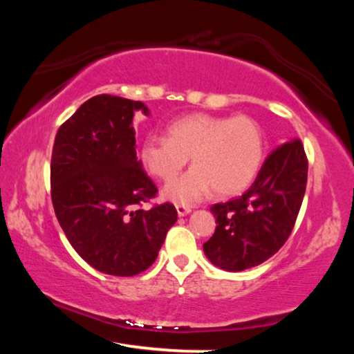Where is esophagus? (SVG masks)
<instances>
[{"label":"esophagus","instance_id":"obj_1","mask_svg":"<svg viewBox=\"0 0 354 354\" xmlns=\"http://www.w3.org/2000/svg\"><path fill=\"white\" fill-rule=\"evenodd\" d=\"M176 211H178V215H179V217H184V215H187V214H190V212H192V209H190L189 206H181V205H178V206H176Z\"/></svg>","mask_w":354,"mask_h":354}]
</instances>
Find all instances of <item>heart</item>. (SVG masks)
<instances>
[{
    "label": "heart",
    "mask_w": 354,
    "mask_h": 354,
    "mask_svg": "<svg viewBox=\"0 0 354 354\" xmlns=\"http://www.w3.org/2000/svg\"><path fill=\"white\" fill-rule=\"evenodd\" d=\"M140 160L165 183L175 179L192 158V169L164 189L173 203L195 205L215 190L220 196L248 189L266 156V136L254 118L190 113L171 122L165 137L151 136L140 147Z\"/></svg>",
    "instance_id": "obj_1"
}]
</instances>
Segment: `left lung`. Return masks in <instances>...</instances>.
<instances>
[{
    "instance_id": "obj_1",
    "label": "left lung",
    "mask_w": 354,
    "mask_h": 354,
    "mask_svg": "<svg viewBox=\"0 0 354 354\" xmlns=\"http://www.w3.org/2000/svg\"><path fill=\"white\" fill-rule=\"evenodd\" d=\"M308 181V159L299 140L268 156L242 196L214 205V236L203 251L215 267L242 272L266 262L283 247L295 225Z\"/></svg>"
}]
</instances>
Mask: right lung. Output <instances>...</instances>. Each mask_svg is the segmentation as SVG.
<instances>
[{
    "mask_svg": "<svg viewBox=\"0 0 354 354\" xmlns=\"http://www.w3.org/2000/svg\"><path fill=\"white\" fill-rule=\"evenodd\" d=\"M142 101L97 95L59 128L51 156V200L68 242L88 266L134 277L158 257L178 212L170 203L139 209L156 185L137 159L133 118Z\"/></svg>",
    "mask_w": 354,
    "mask_h": 354,
    "instance_id": "right-lung-1",
    "label": "right lung"
}]
</instances>
